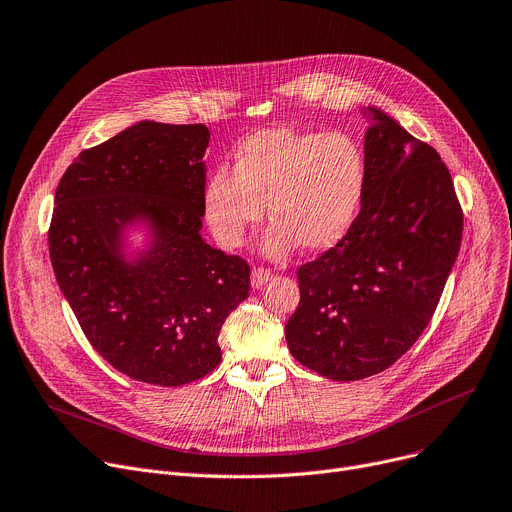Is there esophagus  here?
I'll use <instances>...</instances> for the list:
<instances>
[{"label": "esophagus", "instance_id": "1", "mask_svg": "<svg viewBox=\"0 0 512 512\" xmlns=\"http://www.w3.org/2000/svg\"><path fill=\"white\" fill-rule=\"evenodd\" d=\"M272 276H274V272L270 270V267H263V265L253 267V272H251V284H253V288H261V286H265L267 282L272 280Z\"/></svg>", "mask_w": 512, "mask_h": 512}]
</instances>
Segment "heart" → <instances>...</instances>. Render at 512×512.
<instances>
[{
    "label": "heart",
    "mask_w": 512,
    "mask_h": 512,
    "mask_svg": "<svg viewBox=\"0 0 512 512\" xmlns=\"http://www.w3.org/2000/svg\"><path fill=\"white\" fill-rule=\"evenodd\" d=\"M367 155L353 134L259 130L234 151L232 172L215 170L205 184L203 211L222 247H240L263 220H274L265 253L286 255L294 245L326 251L351 230L367 191Z\"/></svg>",
    "instance_id": "obj_1"
}]
</instances>
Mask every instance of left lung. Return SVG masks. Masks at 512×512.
<instances>
[{
	"label": "left lung",
	"instance_id": "8db88e82",
	"mask_svg": "<svg viewBox=\"0 0 512 512\" xmlns=\"http://www.w3.org/2000/svg\"><path fill=\"white\" fill-rule=\"evenodd\" d=\"M367 191L351 230L297 270L292 357L334 382L394 365L423 334L461 249L463 207L434 147L371 107Z\"/></svg>",
	"mask_w": 512,
	"mask_h": 512
}]
</instances>
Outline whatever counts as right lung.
<instances>
[{
  "label": "right lung",
  "instance_id": "1",
  "mask_svg": "<svg viewBox=\"0 0 512 512\" xmlns=\"http://www.w3.org/2000/svg\"><path fill=\"white\" fill-rule=\"evenodd\" d=\"M209 130L139 122L85 149L64 172L49 224L56 280L95 351L128 378L184 386L222 361L226 317L249 297L251 270L201 238ZM147 214L158 242L137 264L115 251Z\"/></svg>",
  "mask_w": 512,
  "mask_h": 512
}]
</instances>
